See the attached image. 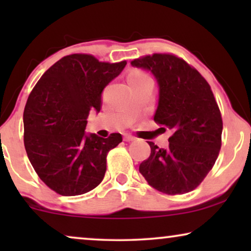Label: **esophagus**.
Listing matches in <instances>:
<instances>
[{"mask_svg":"<svg viewBox=\"0 0 251 251\" xmlns=\"http://www.w3.org/2000/svg\"><path fill=\"white\" fill-rule=\"evenodd\" d=\"M123 139H125L126 142H132V140L136 139V137L132 136V135H130V133H126L125 137H123Z\"/></svg>","mask_w":251,"mask_h":251,"instance_id":"esophagus-1","label":"esophagus"}]
</instances>
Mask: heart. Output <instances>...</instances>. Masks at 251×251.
<instances>
[{"instance_id":"obj_1","label":"heart","mask_w":251,"mask_h":251,"mask_svg":"<svg viewBox=\"0 0 251 251\" xmlns=\"http://www.w3.org/2000/svg\"><path fill=\"white\" fill-rule=\"evenodd\" d=\"M147 75L144 73L143 71L140 70H133L129 73L128 75V80H131V78H140V77H146Z\"/></svg>"}]
</instances>
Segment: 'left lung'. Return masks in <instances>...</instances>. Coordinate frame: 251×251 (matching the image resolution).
Here are the masks:
<instances>
[{"instance_id": "8db88e82", "label": "left lung", "mask_w": 251, "mask_h": 251, "mask_svg": "<svg viewBox=\"0 0 251 251\" xmlns=\"http://www.w3.org/2000/svg\"><path fill=\"white\" fill-rule=\"evenodd\" d=\"M131 65L155 76L160 90L154 121L174 131L166 150L147 142L151 155L140 163V174L164 194L188 193L212 169L222 146V114L210 85L173 53L146 54Z\"/></svg>"}]
</instances>
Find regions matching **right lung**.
Instances as JSON below:
<instances>
[{
    "label": "right lung",
    "mask_w": 251,
    "mask_h": 251,
    "mask_svg": "<svg viewBox=\"0 0 251 251\" xmlns=\"http://www.w3.org/2000/svg\"><path fill=\"white\" fill-rule=\"evenodd\" d=\"M126 65L73 53L54 63L27 99L24 144L27 156L48 187L64 195L88 193L101 183L106 157L121 133L101 138L84 133L91 109L101 108V92Z\"/></svg>",
    "instance_id": "right-lung-1"
}]
</instances>
